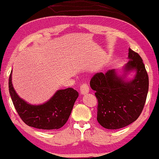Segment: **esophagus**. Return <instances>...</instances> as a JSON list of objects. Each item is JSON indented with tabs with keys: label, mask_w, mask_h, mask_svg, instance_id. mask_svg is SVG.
<instances>
[{
	"label": "esophagus",
	"mask_w": 159,
	"mask_h": 159,
	"mask_svg": "<svg viewBox=\"0 0 159 159\" xmlns=\"http://www.w3.org/2000/svg\"><path fill=\"white\" fill-rule=\"evenodd\" d=\"M80 94H81L82 95H84L89 93V86L86 84V83H85V84H83L81 86H80Z\"/></svg>",
	"instance_id": "obj_1"
}]
</instances>
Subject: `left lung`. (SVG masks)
<instances>
[{"mask_svg": "<svg viewBox=\"0 0 159 159\" xmlns=\"http://www.w3.org/2000/svg\"><path fill=\"white\" fill-rule=\"evenodd\" d=\"M128 62L122 72L110 70L98 73L90 81L98 99L97 120L101 126L117 129L132 124L140 115L148 90V76L141 57L129 48ZM134 71L133 79L127 75Z\"/></svg>", "mask_w": 159, "mask_h": 159, "instance_id": "1", "label": "left lung"}]
</instances>
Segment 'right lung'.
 <instances>
[{
    "label": "right lung",
    "instance_id": "obj_1",
    "mask_svg": "<svg viewBox=\"0 0 159 159\" xmlns=\"http://www.w3.org/2000/svg\"><path fill=\"white\" fill-rule=\"evenodd\" d=\"M9 92L13 105L25 124L42 129H57L66 124L73 105L79 96L72 88L59 89L48 101L40 105H32L20 98L12 83V71L9 77Z\"/></svg>",
    "mask_w": 159,
    "mask_h": 159
}]
</instances>
